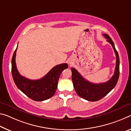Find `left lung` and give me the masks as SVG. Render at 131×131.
Returning a JSON list of instances; mask_svg holds the SVG:
<instances>
[{
  "label": "left lung",
  "mask_w": 131,
  "mask_h": 131,
  "mask_svg": "<svg viewBox=\"0 0 131 131\" xmlns=\"http://www.w3.org/2000/svg\"><path fill=\"white\" fill-rule=\"evenodd\" d=\"M107 41L112 46L116 56V66L114 75L108 81L101 83H93L86 80L75 68H71L72 80L75 91L79 96L91 102L102 99L115 86L119 75V59L114 42L107 34H103Z\"/></svg>",
  "instance_id": "left-lung-1"
}]
</instances>
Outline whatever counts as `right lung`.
Segmentation results:
<instances>
[{
  "instance_id": "right-lung-1",
  "label": "right lung",
  "mask_w": 131,
  "mask_h": 131,
  "mask_svg": "<svg viewBox=\"0 0 131 131\" xmlns=\"http://www.w3.org/2000/svg\"><path fill=\"white\" fill-rule=\"evenodd\" d=\"M17 47L12 60V73L15 84L25 95L35 101H43L54 95L58 81L62 71L68 68V64L63 63L56 66L45 76L37 80H32L21 76L17 69L16 56Z\"/></svg>"
}]
</instances>
